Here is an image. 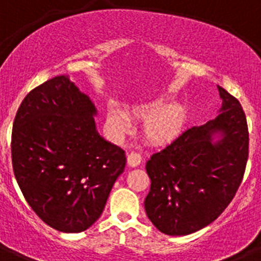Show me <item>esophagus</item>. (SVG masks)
Returning a JSON list of instances; mask_svg holds the SVG:
<instances>
[{
	"mask_svg": "<svg viewBox=\"0 0 261 261\" xmlns=\"http://www.w3.org/2000/svg\"><path fill=\"white\" fill-rule=\"evenodd\" d=\"M141 154L132 151V153L128 155V158H126V162H128V166H130V167H136V166H138L141 163Z\"/></svg>",
	"mask_w": 261,
	"mask_h": 261,
	"instance_id": "esophagus-1",
	"label": "esophagus"
}]
</instances>
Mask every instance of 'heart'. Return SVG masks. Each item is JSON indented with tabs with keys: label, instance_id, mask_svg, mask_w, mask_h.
I'll list each match as a JSON object with an SVG mask.
<instances>
[{
	"label": "heart",
	"instance_id": "1",
	"mask_svg": "<svg viewBox=\"0 0 261 261\" xmlns=\"http://www.w3.org/2000/svg\"><path fill=\"white\" fill-rule=\"evenodd\" d=\"M132 114L144 123V137L154 145H163L180 135L188 117V110L183 103H176L172 96L161 95L145 99L132 106ZM107 128L116 137L132 129L129 117L123 111L110 108L106 120Z\"/></svg>",
	"mask_w": 261,
	"mask_h": 261
}]
</instances>
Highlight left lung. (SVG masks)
I'll list each match as a JSON object with an SVG mask.
<instances>
[{
  "label": "left lung",
  "mask_w": 261,
  "mask_h": 261,
  "mask_svg": "<svg viewBox=\"0 0 261 261\" xmlns=\"http://www.w3.org/2000/svg\"><path fill=\"white\" fill-rule=\"evenodd\" d=\"M220 115L187 129L146 162L145 211L167 235H188L218 218L234 199L248 159L247 120L238 99L218 86ZM217 138L216 139L215 137Z\"/></svg>",
  "instance_id": "left-lung-1"
}]
</instances>
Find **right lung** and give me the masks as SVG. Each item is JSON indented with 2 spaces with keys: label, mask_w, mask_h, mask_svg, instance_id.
<instances>
[{
  "label": "right lung",
  "mask_w": 261,
  "mask_h": 261,
  "mask_svg": "<svg viewBox=\"0 0 261 261\" xmlns=\"http://www.w3.org/2000/svg\"><path fill=\"white\" fill-rule=\"evenodd\" d=\"M95 115L68 75L31 90L15 115L14 175L32 211L59 231L89 229L125 168V153L99 136Z\"/></svg>",
  "instance_id": "right-lung-1"
}]
</instances>
